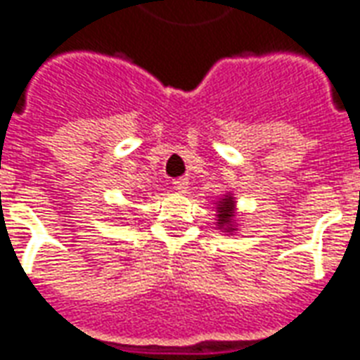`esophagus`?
Returning a JSON list of instances; mask_svg holds the SVG:
<instances>
[{"mask_svg": "<svg viewBox=\"0 0 360 360\" xmlns=\"http://www.w3.org/2000/svg\"><path fill=\"white\" fill-rule=\"evenodd\" d=\"M172 188L180 191V193H184V191H188V188H190V182H188V178H178V180L172 182Z\"/></svg>", "mask_w": 360, "mask_h": 360, "instance_id": "obj_1", "label": "esophagus"}]
</instances>
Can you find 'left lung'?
<instances>
[{"label": "left lung", "instance_id": "8db88e82", "mask_svg": "<svg viewBox=\"0 0 360 360\" xmlns=\"http://www.w3.org/2000/svg\"><path fill=\"white\" fill-rule=\"evenodd\" d=\"M236 198L232 191H226L222 198L214 203V220H217V230L220 232H228V234H232L238 230V222H236V217H238V211H236Z\"/></svg>", "mask_w": 360, "mask_h": 360}]
</instances>
